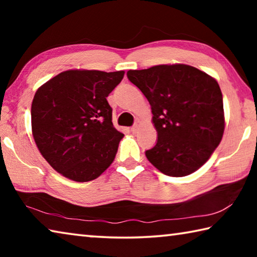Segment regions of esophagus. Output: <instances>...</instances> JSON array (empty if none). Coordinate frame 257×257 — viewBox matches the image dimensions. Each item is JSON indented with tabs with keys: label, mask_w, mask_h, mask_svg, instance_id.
Segmentation results:
<instances>
[{
	"label": "esophagus",
	"mask_w": 257,
	"mask_h": 257,
	"mask_svg": "<svg viewBox=\"0 0 257 257\" xmlns=\"http://www.w3.org/2000/svg\"><path fill=\"white\" fill-rule=\"evenodd\" d=\"M139 127H141V121L139 120H137L136 122L134 123V125L132 127V132L134 133V134H136L137 132H138V129H139Z\"/></svg>",
	"instance_id": "34e87169"
}]
</instances>
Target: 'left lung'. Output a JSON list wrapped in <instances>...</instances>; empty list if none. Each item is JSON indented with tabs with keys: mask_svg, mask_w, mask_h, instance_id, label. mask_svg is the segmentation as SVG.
Returning <instances> with one entry per match:
<instances>
[{
	"mask_svg": "<svg viewBox=\"0 0 257 257\" xmlns=\"http://www.w3.org/2000/svg\"><path fill=\"white\" fill-rule=\"evenodd\" d=\"M128 79L151 104L158 142L147 160L170 177L198 170L219 146L224 132L223 98L217 81L187 64L129 70Z\"/></svg>",
	"mask_w": 257,
	"mask_h": 257,
	"instance_id": "obj_1",
	"label": "left lung"
}]
</instances>
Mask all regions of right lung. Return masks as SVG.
I'll return each mask as SVG.
<instances>
[{
    "instance_id": "right-lung-1",
    "label": "right lung",
    "mask_w": 257,
    "mask_h": 257,
    "mask_svg": "<svg viewBox=\"0 0 257 257\" xmlns=\"http://www.w3.org/2000/svg\"><path fill=\"white\" fill-rule=\"evenodd\" d=\"M123 75L67 70L37 89L32 103L33 136L43 158L62 176L90 181L113 162L123 134L113 127L106 97Z\"/></svg>"
}]
</instances>
